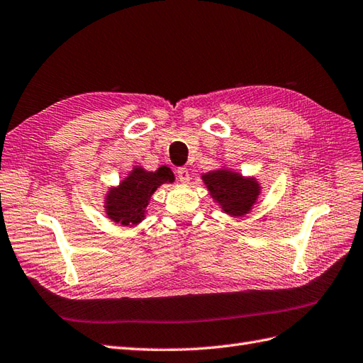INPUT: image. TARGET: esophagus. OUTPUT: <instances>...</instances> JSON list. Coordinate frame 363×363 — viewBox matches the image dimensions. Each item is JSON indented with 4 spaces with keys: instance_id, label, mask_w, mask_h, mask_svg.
<instances>
[{
    "instance_id": "1",
    "label": "esophagus",
    "mask_w": 363,
    "mask_h": 363,
    "mask_svg": "<svg viewBox=\"0 0 363 363\" xmlns=\"http://www.w3.org/2000/svg\"><path fill=\"white\" fill-rule=\"evenodd\" d=\"M178 179L181 181V184H189L190 182V173L187 167H181L178 170Z\"/></svg>"
}]
</instances>
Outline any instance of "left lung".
I'll use <instances>...</instances> for the list:
<instances>
[{
  "label": "left lung",
  "instance_id": "obj_1",
  "mask_svg": "<svg viewBox=\"0 0 363 363\" xmlns=\"http://www.w3.org/2000/svg\"><path fill=\"white\" fill-rule=\"evenodd\" d=\"M201 179L222 213L234 219L251 213L258 196L262 194V185L257 178L243 176L225 165L208 173H202Z\"/></svg>",
  "mask_w": 363,
  "mask_h": 363
}]
</instances>
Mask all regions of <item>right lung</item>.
<instances>
[{
  "mask_svg": "<svg viewBox=\"0 0 363 363\" xmlns=\"http://www.w3.org/2000/svg\"><path fill=\"white\" fill-rule=\"evenodd\" d=\"M173 181V172L165 165L155 172H147L141 165H133L117 187L108 189L103 201L105 214L111 222L129 228L138 226L147 214L152 194L162 184H172Z\"/></svg>",
  "mask_w": 363,
  "mask_h": 363,
  "instance_id": "1",
  "label": "right lung"
}]
</instances>
